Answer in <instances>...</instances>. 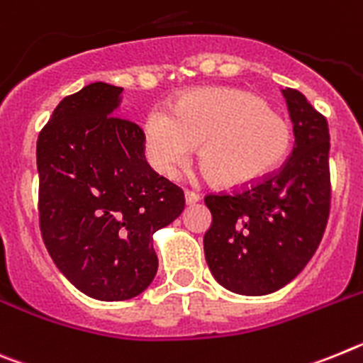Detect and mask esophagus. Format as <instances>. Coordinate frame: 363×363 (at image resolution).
I'll return each mask as SVG.
<instances>
[{"mask_svg":"<svg viewBox=\"0 0 363 363\" xmlns=\"http://www.w3.org/2000/svg\"><path fill=\"white\" fill-rule=\"evenodd\" d=\"M199 195L194 194V191H184V201L186 204H195V203H199Z\"/></svg>","mask_w":363,"mask_h":363,"instance_id":"esophagus-1","label":"esophagus"}]
</instances>
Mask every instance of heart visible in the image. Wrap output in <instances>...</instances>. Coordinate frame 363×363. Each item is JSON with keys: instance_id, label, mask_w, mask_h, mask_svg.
Returning a JSON list of instances; mask_svg holds the SVG:
<instances>
[{"instance_id": "obj_1", "label": "heart", "mask_w": 363, "mask_h": 363, "mask_svg": "<svg viewBox=\"0 0 363 363\" xmlns=\"http://www.w3.org/2000/svg\"><path fill=\"white\" fill-rule=\"evenodd\" d=\"M151 164L172 177L195 146L201 166L223 188H245L281 166L291 128L261 96L235 87H204L182 94L172 113L153 109L144 122Z\"/></svg>"}]
</instances>
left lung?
<instances>
[{
    "mask_svg": "<svg viewBox=\"0 0 363 363\" xmlns=\"http://www.w3.org/2000/svg\"><path fill=\"white\" fill-rule=\"evenodd\" d=\"M281 93L294 129L283 168L238 194L204 197L212 212L204 257L217 283L235 294L264 296L291 283L329 219V125L299 91Z\"/></svg>",
    "mask_w": 363,
    "mask_h": 363,
    "instance_id": "8db88e82",
    "label": "left lung"
}]
</instances>
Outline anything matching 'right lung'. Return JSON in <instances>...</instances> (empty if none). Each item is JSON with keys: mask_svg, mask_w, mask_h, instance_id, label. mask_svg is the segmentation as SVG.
I'll use <instances>...</instances> for the list:
<instances>
[{"mask_svg": "<svg viewBox=\"0 0 363 363\" xmlns=\"http://www.w3.org/2000/svg\"><path fill=\"white\" fill-rule=\"evenodd\" d=\"M122 87L65 96L38 137L40 228L60 272L100 301L144 292L159 259L153 234L184 210L179 186L144 157V133L116 116Z\"/></svg>", "mask_w": 363, "mask_h": 363, "instance_id": "add662e5", "label": "right lung"}]
</instances>
